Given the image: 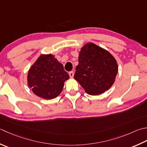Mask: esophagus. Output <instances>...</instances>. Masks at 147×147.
Here are the masks:
<instances>
[{
    "instance_id": "obj_1",
    "label": "esophagus",
    "mask_w": 147,
    "mask_h": 147,
    "mask_svg": "<svg viewBox=\"0 0 147 147\" xmlns=\"http://www.w3.org/2000/svg\"><path fill=\"white\" fill-rule=\"evenodd\" d=\"M69 74L70 78H73V76H74V72L73 71H71V72H69Z\"/></svg>"
}]
</instances>
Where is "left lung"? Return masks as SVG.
<instances>
[{
    "mask_svg": "<svg viewBox=\"0 0 147 147\" xmlns=\"http://www.w3.org/2000/svg\"><path fill=\"white\" fill-rule=\"evenodd\" d=\"M118 70L117 60L108 51L93 42H88L80 51L74 78L85 92L98 96L113 85Z\"/></svg>",
    "mask_w": 147,
    "mask_h": 147,
    "instance_id": "8db88e82",
    "label": "left lung"
}]
</instances>
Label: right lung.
Returning <instances> with one entry per match:
<instances>
[{
  "label": "right lung",
  "instance_id": "1",
  "mask_svg": "<svg viewBox=\"0 0 147 147\" xmlns=\"http://www.w3.org/2000/svg\"><path fill=\"white\" fill-rule=\"evenodd\" d=\"M69 76L52 54H42L32 65L27 74V84L33 93L45 99L55 98L62 92Z\"/></svg>",
  "mask_w": 147,
  "mask_h": 147
}]
</instances>
